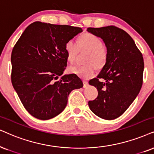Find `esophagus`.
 I'll list each match as a JSON object with an SVG mask.
<instances>
[{
    "instance_id": "obj_1",
    "label": "esophagus",
    "mask_w": 154,
    "mask_h": 154,
    "mask_svg": "<svg viewBox=\"0 0 154 154\" xmlns=\"http://www.w3.org/2000/svg\"><path fill=\"white\" fill-rule=\"evenodd\" d=\"M89 85V83L87 81H85V80H83V87L84 88H86L87 87V86Z\"/></svg>"
}]
</instances>
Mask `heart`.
<instances>
[{
    "mask_svg": "<svg viewBox=\"0 0 154 154\" xmlns=\"http://www.w3.org/2000/svg\"><path fill=\"white\" fill-rule=\"evenodd\" d=\"M103 46L104 45L102 40L99 37L89 32L82 35L78 38L77 43L72 40H68L65 43V50L69 63H74L79 50L89 51L86 59L87 65L72 66L68 68V72L83 79L92 77L96 72L95 66L100 69L104 67L107 60V51Z\"/></svg>",
    "mask_w": 154,
    "mask_h": 154,
    "instance_id": "obj_1",
    "label": "heart"
}]
</instances>
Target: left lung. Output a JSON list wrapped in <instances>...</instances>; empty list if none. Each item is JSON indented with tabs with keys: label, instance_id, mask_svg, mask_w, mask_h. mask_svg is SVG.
<instances>
[{
	"label": "left lung",
	"instance_id": "8db88e82",
	"mask_svg": "<svg viewBox=\"0 0 154 154\" xmlns=\"http://www.w3.org/2000/svg\"><path fill=\"white\" fill-rule=\"evenodd\" d=\"M87 30L102 39L108 54L97 78L89 82L98 91L97 98L89 101V109L99 117L114 119L125 112L141 90L143 56L131 37L122 29L110 25ZM100 79L105 82H100Z\"/></svg>",
	"mask_w": 154,
	"mask_h": 154
}]
</instances>
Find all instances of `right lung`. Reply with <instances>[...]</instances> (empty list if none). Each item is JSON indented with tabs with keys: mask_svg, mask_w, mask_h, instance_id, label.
<instances>
[{
	"mask_svg": "<svg viewBox=\"0 0 154 154\" xmlns=\"http://www.w3.org/2000/svg\"><path fill=\"white\" fill-rule=\"evenodd\" d=\"M82 29L37 21L25 29L11 54V82L24 107L34 117L48 120L65 109L69 93L83 87L76 75H63L68 40Z\"/></svg>",
	"mask_w": 154,
	"mask_h": 154,
	"instance_id": "add662e5",
	"label": "right lung"
}]
</instances>
